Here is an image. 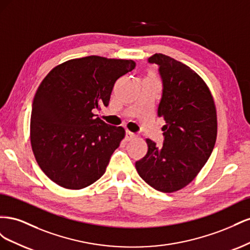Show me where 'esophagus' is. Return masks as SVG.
I'll return each mask as SVG.
<instances>
[{
	"instance_id": "esophagus-1",
	"label": "esophagus",
	"mask_w": 250,
	"mask_h": 250,
	"mask_svg": "<svg viewBox=\"0 0 250 250\" xmlns=\"http://www.w3.org/2000/svg\"><path fill=\"white\" fill-rule=\"evenodd\" d=\"M135 138H137V134L129 131V130L126 131V141H131V140H133Z\"/></svg>"
}]
</instances>
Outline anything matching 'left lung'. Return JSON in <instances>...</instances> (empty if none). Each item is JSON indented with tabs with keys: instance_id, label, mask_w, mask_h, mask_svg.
Listing matches in <instances>:
<instances>
[{
	"instance_id": "1",
	"label": "left lung",
	"mask_w": 250,
	"mask_h": 250,
	"mask_svg": "<svg viewBox=\"0 0 250 250\" xmlns=\"http://www.w3.org/2000/svg\"><path fill=\"white\" fill-rule=\"evenodd\" d=\"M148 62L158 65L163 81L157 115L166 121L164 143L157 147L147 139V153L135 168L150 187L172 193L190 184L213 152L216 106L206 82L191 67L164 54Z\"/></svg>"
}]
</instances>
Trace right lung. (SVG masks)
<instances>
[{"label": "right lung", "instance_id": "right-lung-1", "mask_svg": "<svg viewBox=\"0 0 250 250\" xmlns=\"http://www.w3.org/2000/svg\"><path fill=\"white\" fill-rule=\"evenodd\" d=\"M134 67L133 60L92 55L67 60L42 81L32 104L31 146L41 169L58 186L80 190L105 173L125 130L94 111L107 106L115 82Z\"/></svg>", "mask_w": 250, "mask_h": 250}]
</instances>
